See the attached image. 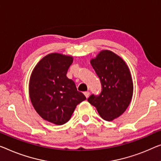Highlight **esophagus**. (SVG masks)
<instances>
[{
    "label": "esophagus",
    "instance_id": "1",
    "mask_svg": "<svg viewBox=\"0 0 161 161\" xmlns=\"http://www.w3.org/2000/svg\"><path fill=\"white\" fill-rule=\"evenodd\" d=\"M84 94H85V97L87 98V97H89V95H90V92H88V91H87V92H84Z\"/></svg>",
    "mask_w": 161,
    "mask_h": 161
}]
</instances>
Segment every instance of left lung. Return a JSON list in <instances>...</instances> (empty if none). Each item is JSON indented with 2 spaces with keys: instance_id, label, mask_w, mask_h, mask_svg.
Returning <instances> with one entry per match:
<instances>
[{
  "instance_id": "1",
  "label": "left lung",
  "mask_w": 161,
  "mask_h": 161,
  "mask_svg": "<svg viewBox=\"0 0 161 161\" xmlns=\"http://www.w3.org/2000/svg\"><path fill=\"white\" fill-rule=\"evenodd\" d=\"M91 65L100 78L102 91L99 95L87 99L103 119L108 121L118 118L130 104L133 95V81L125 61L111 50H102Z\"/></svg>"
}]
</instances>
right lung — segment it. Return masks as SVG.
<instances>
[{"label": "right lung", "instance_id": "obj_1", "mask_svg": "<svg viewBox=\"0 0 161 161\" xmlns=\"http://www.w3.org/2000/svg\"><path fill=\"white\" fill-rule=\"evenodd\" d=\"M72 62L71 56L48 54L38 62L30 76L29 92L33 107L43 119L56 125L66 123L76 105L86 100L66 76Z\"/></svg>", "mask_w": 161, "mask_h": 161}]
</instances>
